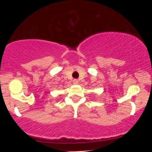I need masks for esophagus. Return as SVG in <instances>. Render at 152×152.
<instances>
[{
	"label": "esophagus",
	"instance_id": "34e87169",
	"mask_svg": "<svg viewBox=\"0 0 152 152\" xmlns=\"http://www.w3.org/2000/svg\"><path fill=\"white\" fill-rule=\"evenodd\" d=\"M73 83H74V84H75V85H77L78 83V81L77 79H74V80H73Z\"/></svg>",
	"mask_w": 152,
	"mask_h": 152
}]
</instances>
